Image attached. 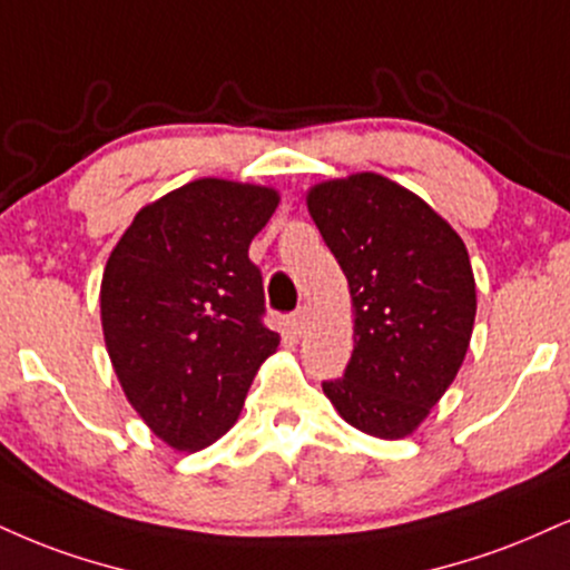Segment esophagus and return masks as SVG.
I'll return each mask as SVG.
<instances>
[{
  "mask_svg": "<svg viewBox=\"0 0 570 570\" xmlns=\"http://www.w3.org/2000/svg\"><path fill=\"white\" fill-rule=\"evenodd\" d=\"M311 321H313L311 307H299V311L292 315V328H294V334H299V337H303V334L307 332V326H311Z\"/></svg>",
  "mask_w": 570,
  "mask_h": 570,
  "instance_id": "34e87169",
  "label": "esophagus"
}]
</instances>
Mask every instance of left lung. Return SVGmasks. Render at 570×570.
Returning <instances> with one entry per match:
<instances>
[{"mask_svg": "<svg viewBox=\"0 0 570 570\" xmlns=\"http://www.w3.org/2000/svg\"><path fill=\"white\" fill-rule=\"evenodd\" d=\"M307 212L355 318L351 363L324 393L361 433L406 438L468 355L478 307L468 246L430 204L374 173L313 185Z\"/></svg>", "mask_w": 570, "mask_h": 570, "instance_id": "1", "label": "left lung"}]
</instances>
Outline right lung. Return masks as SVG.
Segmentation results:
<instances>
[{
    "instance_id": "obj_1",
    "label": "right lung",
    "mask_w": 570,
    "mask_h": 570,
    "mask_svg": "<svg viewBox=\"0 0 570 570\" xmlns=\"http://www.w3.org/2000/svg\"><path fill=\"white\" fill-rule=\"evenodd\" d=\"M278 207L265 185L202 177L137 212L102 271L100 321L114 372L142 422L202 451L242 414L281 337L249 244Z\"/></svg>"
}]
</instances>
